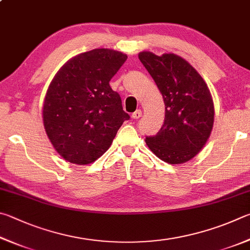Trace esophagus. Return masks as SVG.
I'll use <instances>...</instances> for the list:
<instances>
[{
  "label": "esophagus",
  "mask_w": 250,
  "mask_h": 250,
  "mask_svg": "<svg viewBox=\"0 0 250 250\" xmlns=\"http://www.w3.org/2000/svg\"><path fill=\"white\" fill-rule=\"evenodd\" d=\"M142 116V111L141 109H137V111H135L133 114H132V117L133 120H138L139 117Z\"/></svg>",
  "instance_id": "obj_1"
}]
</instances>
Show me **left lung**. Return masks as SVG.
<instances>
[{
    "label": "left lung",
    "mask_w": 250,
    "mask_h": 250,
    "mask_svg": "<svg viewBox=\"0 0 250 250\" xmlns=\"http://www.w3.org/2000/svg\"><path fill=\"white\" fill-rule=\"evenodd\" d=\"M163 94L164 125L155 136L146 137L149 149L170 165L189 161L198 155L211 135L214 105L211 92L199 72L174 54L138 55Z\"/></svg>",
    "instance_id": "1"
}]
</instances>
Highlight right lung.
<instances>
[{"mask_svg": "<svg viewBox=\"0 0 250 250\" xmlns=\"http://www.w3.org/2000/svg\"><path fill=\"white\" fill-rule=\"evenodd\" d=\"M127 59L123 52L93 49L67 61L52 79L43 100L48 138L64 160L89 165L112 145L129 115L109 81Z\"/></svg>", "mask_w": 250, "mask_h": 250, "instance_id": "1", "label": "right lung"}]
</instances>
